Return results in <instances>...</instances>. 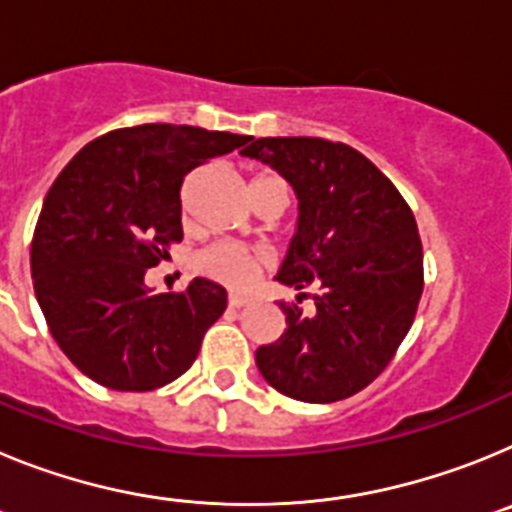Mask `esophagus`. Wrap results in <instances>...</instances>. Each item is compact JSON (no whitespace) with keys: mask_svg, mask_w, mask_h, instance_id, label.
I'll return each instance as SVG.
<instances>
[{"mask_svg":"<svg viewBox=\"0 0 512 512\" xmlns=\"http://www.w3.org/2000/svg\"><path fill=\"white\" fill-rule=\"evenodd\" d=\"M228 305L235 307V310H238V307H246V305H248V297H243V295H230V297H228Z\"/></svg>","mask_w":512,"mask_h":512,"instance_id":"obj_1","label":"esophagus"}]
</instances>
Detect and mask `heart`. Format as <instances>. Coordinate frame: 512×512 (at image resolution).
<instances>
[{"label": "heart", "instance_id": "obj_1", "mask_svg": "<svg viewBox=\"0 0 512 512\" xmlns=\"http://www.w3.org/2000/svg\"><path fill=\"white\" fill-rule=\"evenodd\" d=\"M264 261L261 253L248 251L241 243H215L197 256V269L228 287L246 289L259 277Z\"/></svg>", "mask_w": 512, "mask_h": 512}]
</instances>
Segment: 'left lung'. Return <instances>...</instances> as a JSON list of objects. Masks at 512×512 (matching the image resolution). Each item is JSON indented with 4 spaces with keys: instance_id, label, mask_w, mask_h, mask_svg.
Listing matches in <instances>:
<instances>
[{
    "instance_id": "left-lung-1",
    "label": "left lung",
    "mask_w": 512,
    "mask_h": 512,
    "mask_svg": "<svg viewBox=\"0 0 512 512\" xmlns=\"http://www.w3.org/2000/svg\"><path fill=\"white\" fill-rule=\"evenodd\" d=\"M256 158L292 184L297 233L277 279L312 287L315 310L284 305L287 330L256 351L261 377L292 400H346L372 384L408 336L423 295V246L395 184L346 143L253 138Z\"/></svg>"
}]
</instances>
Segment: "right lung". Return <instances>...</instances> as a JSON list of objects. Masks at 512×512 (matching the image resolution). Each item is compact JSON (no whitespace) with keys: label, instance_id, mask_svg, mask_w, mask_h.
I'll return each mask as SVG.
<instances>
[{"label":"right lung","instance_id":"add662e5","mask_svg":"<svg viewBox=\"0 0 512 512\" xmlns=\"http://www.w3.org/2000/svg\"><path fill=\"white\" fill-rule=\"evenodd\" d=\"M248 135L151 122L81 148L48 189L30 269L51 336L102 387L148 392L182 377L228 295L210 279L153 295L146 271L184 238V176Z\"/></svg>","mask_w":512,"mask_h":512}]
</instances>
